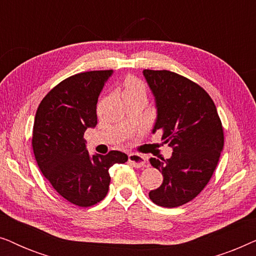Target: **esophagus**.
I'll list each match as a JSON object with an SVG mask.
<instances>
[{"mask_svg":"<svg viewBox=\"0 0 256 256\" xmlns=\"http://www.w3.org/2000/svg\"><path fill=\"white\" fill-rule=\"evenodd\" d=\"M128 160L135 168H141L146 164V157L138 155V154H129Z\"/></svg>","mask_w":256,"mask_h":256,"instance_id":"34e87169","label":"esophagus"}]
</instances>
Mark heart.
Masks as SVG:
<instances>
[{
    "label": "heart",
    "instance_id": "b5f03b06",
    "mask_svg": "<svg viewBox=\"0 0 256 256\" xmlns=\"http://www.w3.org/2000/svg\"><path fill=\"white\" fill-rule=\"evenodd\" d=\"M136 94H146V86L142 80L136 76H128L124 82V98L129 96H136Z\"/></svg>",
    "mask_w": 256,
    "mask_h": 256
}]
</instances>
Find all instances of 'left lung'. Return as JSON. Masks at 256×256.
Returning a JSON list of instances; mask_svg holds the SVG:
<instances>
[{
  "label": "left lung",
  "instance_id": "obj_1",
  "mask_svg": "<svg viewBox=\"0 0 256 256\" xmlns=\"http://www.w3.org/2000/svg\"><path fill=\"white\" fill-rule=\"evenodd\" d=\"M143 74L158 113L152 132H162V141L174 149L169 160H149L163 174L149 198L163 208H178L197 197L214 172L224 146L222 120L212 98L192 80L168 70Z\"/></svg>",
  "mask_w": 256,
  "mask_h": 256
}]
</instances>
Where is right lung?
I'll return each mask as SVG.
<instances>
[{
  "instance_id": "obj_1",
  "label": "right lung",
  "mask_w": 256,
  "mask_h": 256,
  "mask_svg": "<svg viewBox=\"0 0 256 256\" xmlns=\"http://www.w3.org/2000/svg\"><path fill=\"white\" fill-rule=\"evenodd\" d=\"M112 70L88 71L68 76L40 101L34 116V158L52 188L66 200L90 208L106 197L110 168L124 163V152L90 156L84 138L86 129L96 127V102Z\"/></svg>"
}]
</instances>
